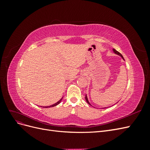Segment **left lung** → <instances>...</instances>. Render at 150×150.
Wrapping results in <instances>:
<instances>
[{"label":"left lung","mask_w":150,"mask_h":150,"mask_svg":"<svg viewBox=\"0 0 150 150\" xmlns=\"http://www.w3.org/2000/svg\"><path fill=\"white\" fill-rule=\"evenodd\" d=\"M112 51H113V52H115L116 54H117V55H119L120 56H121V57H122V59L125 60V59H124V57H122V56L121 55V54H120L119 52H117V51H116V50H115V49H112ZM85 99H86V102H87V103H88L89 104V105L91 106V104H90V103H89V101H88V98H87V96H86V95ZM107 108H108V107H107Z\"/></svg>","instance_id":"left-lung-1"}]
</instances>
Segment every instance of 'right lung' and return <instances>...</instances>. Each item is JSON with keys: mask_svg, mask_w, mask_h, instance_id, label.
Here are the masks:
<instances>
[{"mask_svg": "<svg viewBox=\"0 0 150 150\" xmlns=\"http://www.w3.org/2000/svg\"><path fill=\"white\" fill-rule=\"evenodd\" d=\"M62 98H62L59 101H57L56 103H55V104H52V105H51V106H43V108H51V107H54V106H57V104H59L60 103H61V101H62Z\"/></svg>", "mask_w": 150, "mask_h": 150, "instance_id": "right-lung-1", "label": "right lung"}]
</instances>
